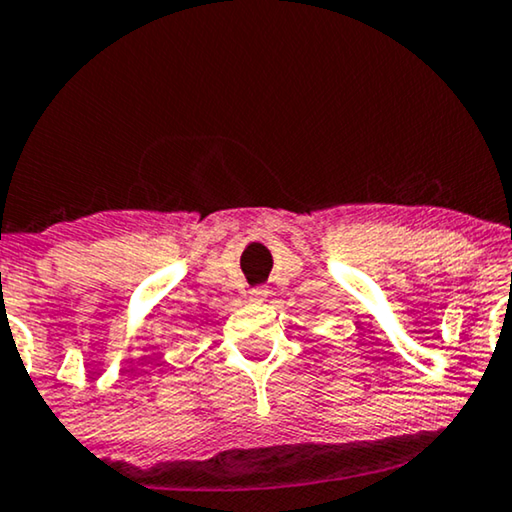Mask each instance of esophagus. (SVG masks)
I'll return each mask as SVG.
<instances>
[{
	"mask_svg": "<svg viewBox=\"0 0 512 512\" xmlns=\"http://www.w3.org/2000/svg\"><path fill=\"white\" fill-rule=\"evenodd\" d=\"M265 298H268V289L265 286H256V289L249 291L251 303H265Z\"/></svg>",
	"mask_w": 512,
	"mask_h": 512,
	"instance_id": "obj_1",
	"label": "esophagus"
}]
</instances>
